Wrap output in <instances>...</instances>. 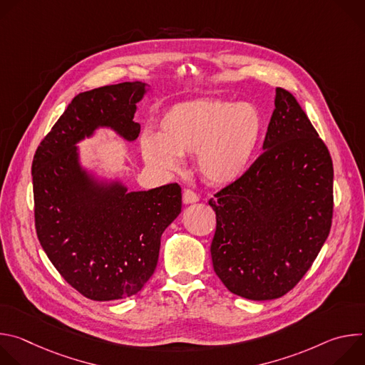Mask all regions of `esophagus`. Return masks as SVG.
Listing matches in <instances>:
<instances>
[{"label": "esophagus", "mask_w": 365, "mask_h": 365, "mask_svg": "<svg viewBox=\"0 0 365 365\" xmlns=\"http://www.w3.org/2000/svg\"><path fill=\"white\" fill-rule=\"evenodd\" d=\"M199 200V196L195 193V192H192V190H189V189H186L185 192H183V203L185 205H190V203H195V202H197Z\"/></svg>", "instance_id": "1"}]
</instances>
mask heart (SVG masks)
I'll list each match as a JSON object with an SVG mask.
<instances>
[{
  "instance_id": "heart-1",
  "label": "heart",
  "mask_w": 365,
  "mask_h": 365,
  "mask_svg": "<svg viewBox=\"0 0 365 365\" xmlns=\"http://www.w3.org/2000/svg\"><path fill=\"white\" fill-rule=\"evenodd\" d=\"M159 128V134L141 135L147 165L170 173L180 169L183 154H197V168L206 180L231 185L250 170L264 120L252 103L203 98L175 103L160 117Z\"/></svg>"
}]
</instances>
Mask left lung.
<instances>
[{
  "mask_svg": "<svg viewBox=\"0 0 365 365\" xmlns=\"http://www.w3.org/2000/svg\"><path fill=\"white\" fill-rule=\"evenodd\" d=\"M263 151L210 202L214 270L250 300L277 299L297 284L329 235L334 207L329 151L283 88H276Z\"/></svg>",
  "mask_w": 365,
  "mask_h": 365,
  "instance_id": "1",
  "label": "left lung"
}]
</instances>
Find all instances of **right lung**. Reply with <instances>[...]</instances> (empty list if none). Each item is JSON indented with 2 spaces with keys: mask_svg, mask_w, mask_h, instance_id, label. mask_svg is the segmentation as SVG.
<instances>
[{
  "mask_svg": "<svg viewBox=\"0 0 365 365\" xmlns=\"http://www.w3.org/2000/svg\"><path fill=\"white\" fill-rule=\"evenodd\" d=\"M148 91L135 81L76 95L33 159L38 241L62 277L92 300L138 293L158 266L162 234L182 212L179 185L130 192L121 178L85 165L78 145L101 128L135 141L134 114Z\"/></svg>",
  "mask_w": 365,
  "mask_h": 365,
  "instance_id": "add662e5",
  "label": "right lung"
}]
</instances>
